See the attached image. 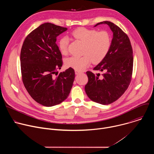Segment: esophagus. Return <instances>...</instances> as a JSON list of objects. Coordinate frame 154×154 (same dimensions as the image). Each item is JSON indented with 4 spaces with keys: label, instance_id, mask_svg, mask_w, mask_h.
Instances as JSON below:
<instances>
[{
    "label": "esophagus",
    "instance_id": "obj_1",
    "mask_svg": "<svg viewBox=\"0 0 154 154\" xmlns=\"http://www.w3.org/2000/svg\"><path fill=\"white\" fill-rule=\"evenodd\" d=\"M75 74H76V75H78V74H80V73H81V72L78 71H75Z\"/></svg>",
    "mask_w": 154,
    "mask_h": 154
}]
</instances>
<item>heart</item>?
I'll return each mask as SVG.
<instances>
[{
    "label": "heart",
    "mask_w": 154,
    "mask_h": 154,
    "mask_svg": "<svg viewBox=\"0 0 154 154\" xmlns=\"http://www.w3.org/2000/svg\"><path fill=\"white\" fill-rule=\"evenodd\" d=\"M72 36L83 43L81 57L72 56L65 61L68 68H72L78 71L85 69L91 62L97 64L101 62L107 55L112 45V38L109 33L106 31L97 32L94 29L84 27L74 30ZM69 38L63 36L58 41V48L63 55L68 54Z\"/></svg>",
    "instance_id": "b5f03b06"
}]
</instances>
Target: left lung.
<instances>
[{"mask_svg":"<svg viewBox=\"0 0 154 154\" xmlns=\"http://www.w3.org/2000/svg\"><path fill=\"white\" fill-rule=\"evenodd\" d=\"M107 24L113 32L111 48L105 58L93 69L104 71L94 74L87 71L88 82L85 92L93 101L102 105L112 103L118 100L127 90L132 75L134 57L130 39L118 26L109 21L97 23Z\"/></svg>","mask_w":154,"mask_h":154,"instance_id":"1","label":"left lung"}]
</instances>
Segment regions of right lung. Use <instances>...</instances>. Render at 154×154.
Instances as JSON below:
<instances>
[{
	"label": "right lung",
	"instance_id": "1",
	"mask_svg": "<svg viewBox=\"0 0 154 154\" xmlns=\"http://www.w3.org/2000/svg\"><path fill=\"white\" fill-rule=\"evenodd\" d=\"M67 28L45 23L26 38L21 48L22 79L30 96L43 106L58 105L68 97L75 78L72 68L58 74L63 64L57 37Z\"/></svg>",
	"mask_w": 154,
	"mask_h": 154
}]
</instances>
